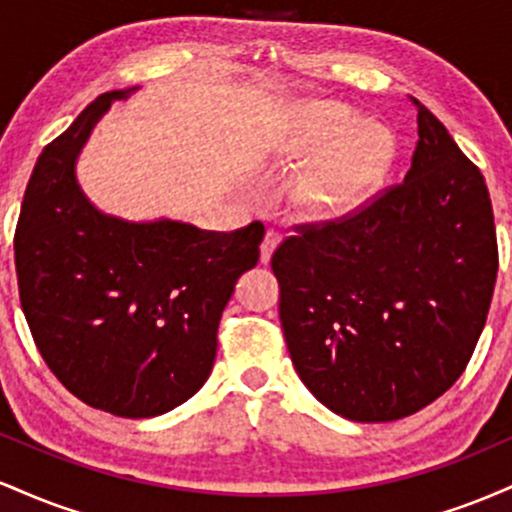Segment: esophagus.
Listing matches in <instances>:
<instances>
[{
    "label": "esophagus",
    "mask_w": 512,
    "mask_h": 512,
    "mask_svg": "<svg viewBox=\"0 0 512 512\" xmlns=\"http://www.w3.org/2000/svg\"><path fill=\"white\" fill-rule=\"evenodd\" d=\"M279 243H281L279 233H276V231L264 233V240L260 245V262L262 264H269V260H272V255H274V250L279 248Z\"/></svg>",
    "instance_id": "1"
}]
</instances>
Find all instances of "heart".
Returning a JSON list of instances; mask_svg holds the SVG:
<instances>
[{
  "label": "heart",
  "mask_w": 512,
  "mask_h": 512,
  "mask_svg": "<svg viewBox=\"0 0 512 512\" xmlns=\"http://www.w3.org/2000/svg\"><path fill=\"white\" fill-rule=\"evenodd\" d=\"M286 156L305 161L289 182L291 204L308 219H342L366 207L395 163L390 129L337 103H308L293 113Z\"/></svg>",
  "instance_id": "b5f03b06"
}]
</instances>
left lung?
I'll return each mask as SVG.
<instances>
[{"label":"left lung","instance_id":"obj_1","mask_svg":"<svg viewBox=\"0 0 512 512\" xmlns=\"http://www.w3.org/2000/svg\"><path fill=\"white\" fill-rule=\"evenodd\" d=\"M402 185L279 245V317L298 378L358 424L428 407L467 366L493 296L496 228L481 170L431 110Z\"/></svg>","mask_w":512,"mask_h":512}]
</instances>
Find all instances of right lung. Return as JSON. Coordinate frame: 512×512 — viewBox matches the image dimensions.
<instances>
[{
  "mask_svg": "<svg viewBox=\"0 0 512 512\" xmlns=\"http://www.w3.org/2000/svg\"><path fill=\"white\" fill-rule=\"evenodd\" d=\"M139 88L98 96L45 146L14 238L40 356L81 402L125 419L166 414L207 383L221 313L264 238L260 221L233 233L127 221L86 197L79 154L110 105Z\"/></svg>",
  "mask_w": 512,
  "mask_h": 512,
  "instance_id": "add662e5",
  "label": "right lung"
}]
</instances>
